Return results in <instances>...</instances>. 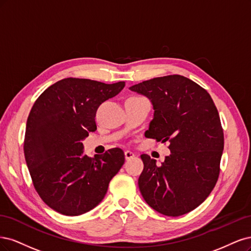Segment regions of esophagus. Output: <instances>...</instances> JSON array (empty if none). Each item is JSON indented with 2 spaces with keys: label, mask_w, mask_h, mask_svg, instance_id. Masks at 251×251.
Instances as JSON below:
<instances>
[{
  "label": "esophagus",
  "mask_w": 251,
  "mask_h": 251,
  "mask_svg": "<svg viewBox=\"0 0 251 251\" xmlns=\"http://www.w3.org/2000/svg\"><path fill=\"white\" fill-rule=\"evenodd\" d=\"M125 158H126V160H128V159H131V158H133L135 155H134V153L133 152H131V151H125Z\"/></svg>",
  "instance_id": "obj_1"
}]
</instances>
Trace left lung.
Here are the masks:
<instances>
[{
  "instance_id": "obj_1",
  "label": "left lung",
  "mask_w": 251,
  "mask_h": 251,
  "mask_svg": "<svg viewBox=\"0 0 251 251\" xmlns=\"http://www.w3.org/2000/svg\"><path fill=\"white\" fill-rule=\"evenodd\" d=\"M130 90L148 97L154 108L145 136L168 142L171 151L160 166L141 155L142 196L163 215L187 214L207 198L219 177L224 148L219 112L206 90L181 75L146 80Z\"/></svg>"
}]
</instances>
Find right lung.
<instances>
[{"mask_svg": "<svg viewBox=\"0 0 251 251\" xmlns=\"http://www.w3.org/2000/svg\"><path fill=\"white\" fill-rule=\"evenodd\" d=\"M124 86V81L64 78L48 87L32 106L24 154L39 197L59 214L79 216L96 207L123 166L122 149L91 158L83 155L82 142L97 129L98 107Z\"/></svg>", "mask_w": 251, "mask_h": 251, "instance_id": "1", "label": "right lung"}]
</instances>
